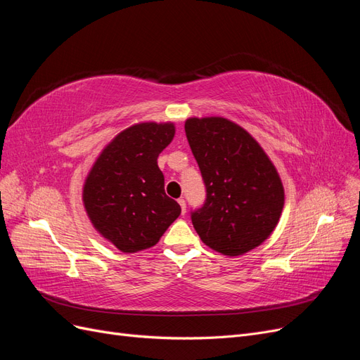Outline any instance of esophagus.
<instances>
[{
	"label": "esophagus",
	"instance_id": "esophagus-1",
	"mask_svg": "<svg viewBox=\"0 0 360 360\" xmlns=\"http://www.w3.org/2000/svg\"><path fill=\"white\" fill-rule=\"evenodd\" d=\"M179 204H180V207H181V213H183V214L186 213V201H184L183 198H179Z\"/></svg>",
	"mask_w": 360,
	"mask_h": 360
}]
</instances>
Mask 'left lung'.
<instances>
[{
    "mask_svg": "<svg viewBox=\"0 0 360 360\" xmlns=\"http://www.w3.org/2000/svg\"><path fill=\"white\" fill-rule=\"evenodd\" d=\"M184 130L205 183V204L192 213L204 245L238 257L266 242L284 209L274 162L246 129L225 117H189Z\"/></svg>",
    "mask_w": 360,
    "mask_h": 360,
    "instance_id": "left-lung-1",
    "label": "left lung"
}]
</instances>
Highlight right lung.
Here are the masks:
<instances>
[{
  "instance_id": "add662e5",
  "label": "right lung",
  "mask_w": 360,
  "mask_h": 360,
  "mask_svg": "<svg viewBox=\"0 0 360 360\" xmlns=\"http://www.w3.org/2000/svg\"><path fill=\"white\" fill-rule=\"evenodd\" d=\"M176 135L172 122H141L108 143L86 174L82 204L94 230L124 254L155 246L181 209L163 189L160 151Z\"/></svg>"
}]
</instances>
